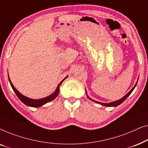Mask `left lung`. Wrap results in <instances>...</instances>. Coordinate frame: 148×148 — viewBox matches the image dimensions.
Returning a JSON list of instances; mask_svg holds the SVG:
<instances>
[{
  "instance_id": "8db88e82",
  "label": "left lung",
  "mask_w": 148,
  "mask_h": 148,
  "mask_svg": "<svg viewBox=\"0 0 148 148\" xmlns=\"http://www.w3.org/2000/svg\"><path fill=\"white\" fill-rule=\"evenodd\" d=\"M138 81V80H137ZM137 83H136V84L135 85V86L133 87V88H132V90H131L130 92H129V93H127V94L125 95V96H124V97H123L121 99H120V100H116V101H114V102H110V103H102V102H97V101H95V100H92V99H91L90 98H89V97L88 96V98H89V99H90L92 101H94V102H96V103H98V104H101V105H103V106H119V104H121V103L122 102H124V101L126 100V98H127V97H128L129 95H130L131 94V92H133V90H134V88H135V86H136V85H137ZM87 93V92H86Z\"/></svg>"
}]
</instances>
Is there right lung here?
<instances>
[{
  "label": "right lung",
  "instance_id": "right-lung-1",
  "mask_svg": "<svg viewBox=\"0 0 148 148\" xmlns=\"http://www.w3.org/2000/svg\"><path fill=\"white\" fill-rule=\"evenodd\" d=\"M66 77L64 78V79L62 80L59 84H58L57 88H56L55 92H54L53 94L50 95V96H48V97H46V98H44L39 99V100H34V99L29 98H27V97H26L25 96H23V95H22L21 94H20V93L18 92V90H17V89H16L15 87L13 86V84H12L11 80H10L9 77V80L10 84H11V86L12 87V88H13V91L15 92V93L16 94V95L17 96L18 98H19V100H21V102L23 103V104L27 105V106H32V107H40V106H42V105L45 104L46 103L49 102H50V101L53 100L54 98H56V96H58V94H59V87H60V85H61L62 82H63V81L65 79Z\"/></svg>",
  "mask_w": 148,
  "mask_h": 148
}]
</instances>
